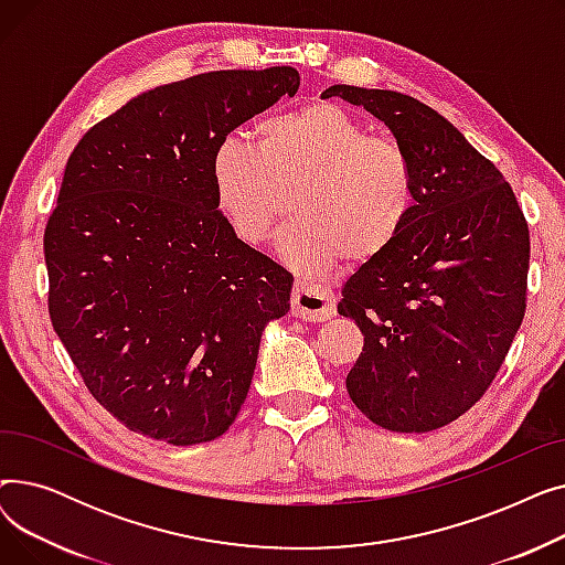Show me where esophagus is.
Segmentation results:
<instances>
[{
  "label": "esophagus",
  "instance_id": "34e87169",
  "mask_svg": "<svg viewBox=\"0 0 565 565\" xmlns=\"http://www.w3.org/2000/svg\"><path fill=\"white\" fill-rule=\"evenodd\" d=\"M337 313V298L330 288L295 284L292 288V316L307 322H324Z\"/></svg>",
  "mask_w": 565,
  "mask_h": 565
}]
</instances>
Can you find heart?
I'll use <instances>...</instances> for the list:
<instances>
[{"label": "heart", "mask_w": 565, "mask_h": 565, "mask_svg": "<svg viewBox=\"0 0 565 565\" xmlns=\"http://www.w3.org/2000/svg\"><path fill=\"white\" fill-rule=\"evenodd\" d=\"M258 146L224 137L211 160L215 203L237 241L260 247L286 213L279 254L313 277L341 256L364 265L387 252L414 207V169L390 137H373L348 109L313 103L265 118Z\"/></svg>", "instance_id": "heart-1"}]
</instances>
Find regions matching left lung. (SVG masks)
Instances as JSON below:
<instances>
[{
    "mask_svg": "<svg viewBox=\"0 0 565 565\" xmlns=\"http://www.w3.org/2000/svg\"><path fill=\"white\" fill-rule=\"evenodd\" d=\"M392 130L414 169L396 243L343 284L339 313L364 334L345 387L394 433H428L477 403L526 309L529 226L511 185L447 118L396 92L334 84Z\"/></svg>",
    "mask_w": 565,
    "mask_h": 565,
    "instance_id": "1",
    "label": "left lung"
}]
</instances>
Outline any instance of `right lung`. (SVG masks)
Here are the masks:
<instances>
[{"label":"right lung","mask_w":565,"mask_h":565,"mask_svg":"<svg viewBox=\"0 0 565 565\" xmlns=\"http://www.w3.org/2000/svg\"><path fill=\"white\" fill-rule=\"evenodd\" d=\"M300 73L215 71L139 94L68 158L45 226L52 328L86 390L173 447L228 430L292 275L237 241L215 203L217 143L295 96Z\"/></svg>","instance_id":"right-lung-1"}]
</instances>
